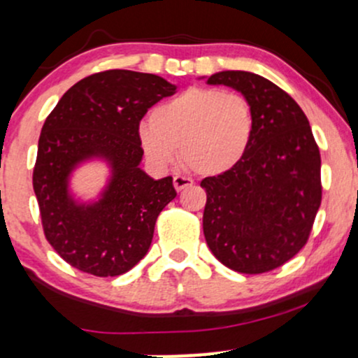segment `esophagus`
Returning a JSON list of instances; mask_svg holds the SVG:
<instances>
[{
	"label": "esophagus",
	"mask_w": 358,
	"mask_h": 358,
	"mask_svg": "<svg viewBox=\"0 0 358 358\" xmlns=\"http://www.w3.org/2000/svg\"><path fill=\"white\" fill-rule=\"evenodd\" d=\"M193 185V182L190 178H187V176H180V175H176L175 178H173V187L176 188V192H182L183 188H187V187H192Z\"/></svg>",
	"instance_id": "34e87169"
}]
</instances>
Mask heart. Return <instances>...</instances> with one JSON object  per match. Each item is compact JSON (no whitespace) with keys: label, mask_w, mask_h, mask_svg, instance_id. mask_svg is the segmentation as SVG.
Returning a JSON list of instances; mask_svg holds the SVG:
<instances>
[{"label":"heart","mask_w":358,"mask_h":358,"mask_svg":"<svg viewBox=\"0 0 358 358\" xmlns=\"http://www.w3.org/2000/svg\"><path fill=\"white\" fill-rule=\"evenodd\" d=\"M256 117L237 92L193 87L156 108L139 126V141L151 163L170 166L180 150L183 165L200 176L236 168L248 153Z\"/></svg>","instance_id":"obj_1"}]
</instances>
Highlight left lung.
Wrapping results in <instances>:
<instances>
[{
    "label": "left lung",
    "instance_id": "1",
    "mask_svg": "<svg viewBox=\"0 0 358 358\" xmlns=\"http://www.w3.org/2000/svg\"><path fill=\"white\" fill-rule=\"evenodd\" d=\"M208 84L239 90L252 104L256 127L242 162L207 176L203 234L224 266L261 274L305 248L322 203V158L296 101L276 84L244 71H225Z\"/></svg>",
    "mask_w": 358,
    "mask_h": 358
}]
</instances>
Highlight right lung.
I'll return each instance as SVG.
<instances>
[{
	"instance_id": "1",
	"label": "right lung",
	"mask_w": 358,
	"mask_h": 358,
	"mask_svg": "<svg viewBox=\"0 0 358 358\" xmlns=\"http://www.w3.org/2000/svg\"><path fill=\"white\" fill-rule=\"evenodd\" d=\"M175 92L155 73L114 69L72 85L45 119L34 190L45 237L72 268L119 276L146 256L156 219L176 192L171 176L153 180L139 168V122ZM90 157L108 161L113 175L97 203L79 204L68 193V176Z\"/></svg>"
}]
</instances>
